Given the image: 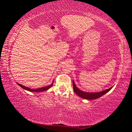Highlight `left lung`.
Here are the masks:
<instances>
[{
  "instance_id": "8db88e82",
  "label": "left lung",
  "mask_w": 132,
  "mask_h": 132,
  "mask_svg": "<svg viewBox=\"0 0 132 132\" xmlns=\"http://www.w3.org/2000/svg\"><path fill=\"white\" fill-rule=\"evenodd\" d=\"M73 90H74V91L75 92V93L77 95H79V97H80L82 98H84V99L90 100H95V99H97V98L101 97V96L104 95L105 94L107 93L108 91H110L113 87V86H112V87H111V88L107 89V90L102 91H100V92L89 93V92H86V91H81V90H80L79 88H78V87H77L76 85L75 84V82L73 80Z\"/></svg>"
}]
</instances>
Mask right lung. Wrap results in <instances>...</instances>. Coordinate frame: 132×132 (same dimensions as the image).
Listing matches in <instances>:
<instances>
[{
  "mask_svg": "<svg viewBox=\"0 0 132 132\" xmlns=\"http://www.w3.org/2000/svg\"><path fill=\"white\" fill-rule=\"evenodd\" d=\"M53 83V81H52V84H51V85H50V86H46V87H41V88H37V89H31L30 88L27 87L23 86V85H21V84L17 82V84L19 85V86H20L21 87H22L23 89H24V90H26L27 91H31V92H35V93L42 92V91H45L48 90L49 88H50L52 86Z\"/></svg>",
  "mask_w": 132,
  "mask_h": 132,
  "instance_id": "1",
  "label": "right lung"
}]
</instances>
